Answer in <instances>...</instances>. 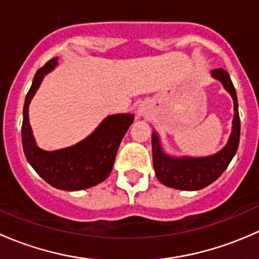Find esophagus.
Segmentation results:
<instances>
[{"instance_id": "34e87169", "label": "esophagus", "mask_w": 259, "mask_h": 259, "mask_svg": "<svg viewBox=\"0 0 259 259\" xmlns=\"http://www.w3.org/2000/svg\"><path fill=\"white\" fill-rule=\"evenodd\" d=\"M149 115V108L146 104H140L139 106H138V116L140 117H146Z\"/></svg>"}]
</instances>
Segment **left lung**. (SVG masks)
<instances>
[{"instance_id":"1","label":"left lung","mask_w":259,"mask_h":259,"mask_svg":"<svg viewBox=\"0 0 259 259\" xmlns=\"http://www.w3.org/2000/svg\"><path fill=\"white\" fill-rule=\"evenodd\" d=\"M217 80L223 83L224 89L234 101L233 129L227 145L219 153L205 158H171L161 150L158 137L151 135L153 165L155 176L164 185L180 190H198L211 184L222 176L233 156L236 155L241 137V119L238 113V100L236 89L229 74L224 69H215L211 72Z\"/></svg>"}]
</instances>
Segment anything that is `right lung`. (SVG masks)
<instances>
[{
  "label": "right lung",
  "mask_w": 259,
  "mask_h": 259,
  "mask_svg": "<svg viewBox=\"0 0 259 259\" xmlns=\"http://www.w3.org/2000/svg\"><path fill=\"white\" fill-rule=\"evenodd\" d=\"M56 64L57 59L54 57L36 71L32 85L26 95L21 129L23 151L36 173L50 185L62 190L86 189L109 177L117 149L134 121V115H110L90 137L70 148L55 151L38 148L28 122V104L40 86L44 75L51 71Z\"/></svg>",
  "instance_id": "right-lung-1"
}]
</instances>
